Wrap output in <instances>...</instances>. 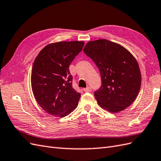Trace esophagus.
<instances>
[{"instance_id": "34e87169", "label": "esophagus", "mask_w": 161, "mask_h": 161, "mask_svg": "<svg viewBox=\"0 0 161 161\" xmlns=\"http://www.w3.org/2000/svg\"><path fill=\"white\" fill-rule=\"evenodd\" d=\"M83 91H84L85 92H90V91H91V86H88V87H86V88H85V89H83Z\"/></svg>"}]
</instances>
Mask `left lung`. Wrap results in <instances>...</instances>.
<instances>
[{"instance_id": "8db88e82", "label": "left lung", "mask_w": 161, "mask_h": 161, "mask_svg": "<svg viewBox=\"0 0 161 161\" xmlns=\"http://www.w3.org/2000/svg\"><path fill=\"white\" fill-rule=\"evenodd\" d=\"M99 69L101 86L94 92L101 108L116 113L136 99L141 85L137 61L121 45L107 40L91 41L83 49Z\"/></svg>"}]
</instances>
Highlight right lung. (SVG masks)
Returning a JSON list of instances; mask_svg holds the SVG:
<instances>
[{
  "instance_id": "right-lung-1",
  "label": "right lung",
  "mask_w": 161,
  "mask_h": 161,
  "mask_svg": "<svg viewBox=\"0 0 161 161\" xmlns=\"http://www.w3.org/2000/svg\"><path fill=\"white\" fill-rule=\"evenodd\" d=\"M83 42H60L47 45L33 62L31 88L41 108L63 118L74 111L80 94L72 88L69 66L82 51Z\"/></svg>"
}]
</instances>
